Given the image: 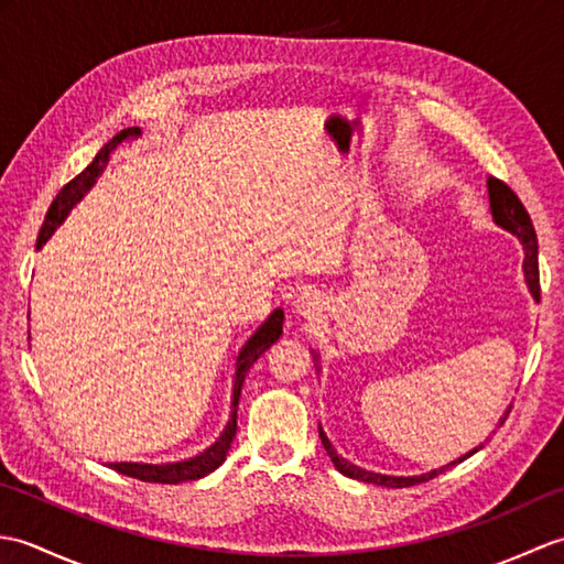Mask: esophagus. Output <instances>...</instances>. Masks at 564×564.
<instances>
[{
	"instance_id": "esophagus-1",
	"label": "esophagus",
	"mask_w": 564,
	"mask_h": 564,
	"mask_svg": "<svg viewBox=\"0 0 564 564\" xmlns=\"http://www.w3.org/2000/svg\"><path fill=\"white\" fill-rule=\"evenodd\" d=\"M295 310L305 317H315L319 310H322V301L315 293H303L301 297L295 301Z\"/></svg>"
}]
</instances>
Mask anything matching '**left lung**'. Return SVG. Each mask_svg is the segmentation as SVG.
Listing matches in <instances>:
<instances>
[{"instance_id": "8db88e82", "label": "left lung", "mask_w": 564, "mask_h": 564, "mask_svg": "<svg viewBox=\"0 0 564 564\" xmlns=\"http://www.w3.org/2000/svg\"><path fill=\"white\" fill-rule=\"evenodd\" d=\"M487 191H489V208H492L495 223L521 239L523 251H525V259H523L525 283H529V289L538 301V297H541V275H538V237H535V227L531 223V215H529V210L523 208V203L519 200V196L513 194V191L505 182H501V178L489 176L487 178ZM509 412H511V406L505 412V416H501L499 424H505V419L509 416ZM319 438H322V446H325L334 467H337L341 475L354 477V480H361V482H370V485H382V487H412V485H419V482H426V480H431V477H436L438 473L446 470V467H451L455 463H463L465 458H470L473 453L482 448V443H480V446L473 448L470 453H465V455H460L458 460L438 467V470H431V473H424V475H412V477H394V475L368 473V470H364V467H358L346 458H341V455L334 451V446L329 443L325 431H322V426H319Z\"/></svg>"}]
</instances>
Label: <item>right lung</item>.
<instances>
[{
  "mask_svg": "<svg viewBox=\"0 0 564 564\" xmlns=\"http://www.w3.org/2000/svg\"><path fill=\"white\" fill-rule=\"evenodd\" d=\"M140 135V128H126L121 133L113 135L106 145L99 150L97 158L94 162L84 170L82 174H77L72 182H67L63 188H59V194L55 196V200L51 203V208H47L45 215V223L39 232V239H35V249H41L51 235L57 230V225L67 218V213L72 210L75 203L82 200V196L87 194V191L97 182L99 174L106 170V162H109L111 152L121 145L123 140L130 138H138ZM283 334V310H273L269 315V319L263 322V325L251 334L249 341L242 346V351L237 356V364H235V380H232V412H230V422L223 429L220 438L213 443L210 448H206L203 453L194 455V458L182 460V463H166V465H148V463H109V467H113L116 473L128 475V477H135V480L142 482H162V485H178V482H186V480H198V477H206L208 473H213L215 467H220L227 458V451H230V443L237 434V404H239V392H242V382L247 370L254 366L257 358L269 349V346L279 339Z\"/></svg>",
  "mask_w": 564,
  "mask_h": 564,
  "instance_id": "obj_1",
  "label": "right lung"
}]
</instances>
